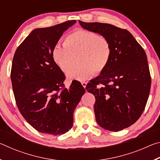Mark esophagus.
<instances>
[{
    "mask_svg": "<svg viewBox=\"0 0 160 160\" xmlns=\"http://www.w3.org/2000/svg\"><path fill=\"white\" fill-rule=\"evenodd\" d=\"M81 84H82V85L84 88H86V86H87V82H81Z\"/></svg>",
    "mask_w": 160,
    "mask_h": 160,
    "instance_id": "34e87169",
    "label": "esophagus"
}]
</instances>
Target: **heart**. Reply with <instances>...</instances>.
<instances>
[{
    "label": "heart",
    "mask_w": 160,
    "mask_h": 160,
    "mask_svg": "<svg viewBox=\"0 0 160 160\" xmlns=\"http://www.w3.org/2000/svg\"><path fill=\"white\" fill-rule=\"evenodd\" d=\"M111 42L106 37L95 32L77 29L64 39L63 47L56 45L51 56L62 72H67L76 62L78 63L67 73L70 80H84L104 71L112 56Z\"/></svg>",
    "instance_id": "1"
}]
</instances>
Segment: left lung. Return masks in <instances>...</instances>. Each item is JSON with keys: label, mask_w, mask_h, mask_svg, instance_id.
I'll use <instances>...</instances> for the list:
<instances>
[{"label": "left lung", "mask_w": 160, "mask_h": 160, "mask_svg": "<svg viewBox=\"0 0 160 160\" xmlns=\"http://www.w3.org/2000/svg\"><path fill=\"white\" fill-rule=\"evenodd\" d=\"M79 23L106 37L112 48L107 67L86 87L95 97L97 122L110 131L128 128L140 117L150 94L151 77L145 51L126 29L107 23Z\"/></svg>", "instance_id": "8db88e82"}]
</instances>
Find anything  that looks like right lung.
Here are the masks:
<instances>
[{
	"mask_svg": "<svg viewBox=\"0 0 160 160\" xmlns=\"http://www.w3.org/2000/svg\"><path fill=\"white\" fill-rule=\"evenodd\" d=\"M75 22L34 29L13 57L10 77L16 104L25 120L42 133L60 135L71 129L75 109L85 92L77 80L65 88V75L51 56L62 34Z\"/></svg>",
	"mask_w": 160,
	"mask_h": 160,
	"instance_id": "obj_1",
	"label": "right lung"
}]
</instances>
